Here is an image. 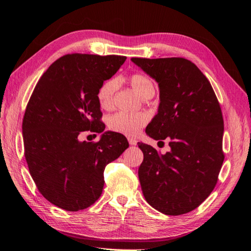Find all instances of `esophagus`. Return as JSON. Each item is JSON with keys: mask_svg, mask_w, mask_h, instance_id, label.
I'll use <instances>...</instances> for the list:
<instances>
[{"mask_svg": "<svg viewBox=\"0 0 251 251\" xmlns=\"http://www.w3.org/2000/svg\"><path fill=\"white\" fill-rule=\"evenodd\" d=\"M128 142H129V144L132 145V146L137 145V143H138V141L135 140V139H133V138H128Z\"/></svg>", "mask_w": 251, "mask_h": 251, "instance_id": "34e87169", "label": "esophagus"}]
</instances>
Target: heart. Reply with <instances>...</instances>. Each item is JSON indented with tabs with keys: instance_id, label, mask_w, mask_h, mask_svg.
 Returning a JSON list of instances; mask_svg holds the SVG:
<instances>
[{
	"instance_id": "1",
	"label": "heart",
	"mask_w": 251,
	"mask_h": 251,
	"mask_svg": "<svg viewBox=\"0 0 251 251\" xmlns=\"http://www.w3.org/2000/svg\"><path fill=\"white\" fill-rule=\"evenodd\" d=\"M132 88L137 94L145 99L154 94V85L150 78L143 74H133L129 77ZM119 81L109 78L105 81L98 91V101L102 108L109 109L113 104V97L118 89ZM147 122V117L143 113L118 112L109 119V127L112 130L127 135L137 134Z\"/></svg>"
}]
</instances>
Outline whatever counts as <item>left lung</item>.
Masks as SVG:
<instances>
[{"mask_svg":"<svg viewBox=\"0 0 251 251\" xmlns=\"http://www.w3.org/2000/svg\"><path fill=\"white\" fill-rule=\"evenodd\" d=\"M131 61L159 85L157 113L146 127L153 140H169L161 154L138 143L144 154L139 168L143 195L154 209L180 216L201 205L218 181L224 161V121L209 81L183 58Z\"/></svg>","mask_w":251,"mask_h":251,"instance_id":"obj_1","label":"left lung"}]
</instances>
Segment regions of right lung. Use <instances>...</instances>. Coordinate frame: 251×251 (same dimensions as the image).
<instances>
[{
  "label": "right lung",
  "mask_w": 251,
  "mask_h": 251,
  "mask_svg": "<svg viewBox=\"0 0 251 251\" xmlns=\"http://www.w3.org/2000/svg\"><path fill=\"white\" fill-rule=\"evenodd\" d=\"M126 56L67 54L49 66L27 104L22 131L25 157L35 185L48 201L68 211L91 206L102 195L104 169L128 148L127 139L105 131L98 91ZM102 133L98 143L78 134Z\"/></svg>",
  "instance_id": "add662e5"
}]
</instances>
